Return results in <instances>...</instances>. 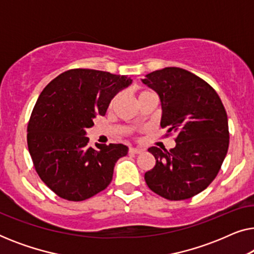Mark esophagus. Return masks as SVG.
Wrapping results in <instances>:
<instances>
[{
    "label": "esophagus",
    "mask_w": 254,
    "mask_h": 254,
    "mask_svg": "<svg viewBox=\"0 0 254 254\" xmlns=\"http://www.w3.org/2000/svg\"><path fill=\"white\" fill-rule=\"evenodd\" d=\"M130 152V154H141L142 151H143V149L141 148H129V150H128Z\"/></svg>",
    "instance_id": "34e87169"
}]
</instances>
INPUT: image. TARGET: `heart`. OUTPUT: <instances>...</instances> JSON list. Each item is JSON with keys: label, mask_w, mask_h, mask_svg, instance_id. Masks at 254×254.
Listing matches in <instances>:
<instances>
[{"label": "heart", "mask_w": 254, "mask_h": 254, "mask_svg": "<svg viewBox=\"0 0 254 254\" xmlns=\"http://www.w3.org/2000/svg\"><path fill=\"white\" fill-rule=\"evenodd\" d=\"M149 93H152V92L149 91V90H143V89H142V90H137L136 93H135V96H136V99L138 100V99H141L142 97L149 95ZM117 99H118V95L113 96L112 98H111L110 102H109V105H107V109H109V110L112 109V107L114 106V104H116V102H117Z\"/></svg>", "instance_id": "b5f03b06"}]
</instances>
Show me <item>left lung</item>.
<instances>
[{
	"mask_svg": "<svg viewBox=\"0 0 254 254\" xmlns=\"http://www.w3.org/2000/svg\"><path fill=\"white\" fill-rule=\"evenodd\" d=\"M142 81L161 98L165 136L177 134L175 148L148 149L156 164L145 172V183L168 200L190 199L210 185L227 156V112L216 91L185 69L168 67L145 75Z\"/></svg>",
	"mask_w": 254,
	"mask_h": 254,
	"instance_id": "left-lung-1",
	"label": "left lung"
}]
</instances>
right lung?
<instances>
[{"instance_id":"obj_1","label":"right lung","mask_w":254,"mask_h":254,"mask_svg":"<svg viewBox=\"0 0 254 254\" xmlns=\"http://www.w3.org/2000/svg\"><path fill=\"white\" fill-rule=\"evenodd\" d=\"M126 76L76 68L48 83L27 124V147L40 179L68 201H83L112 182L124 144L89 145L86 129L105 116L111 98L130 84Z\"/></svg>"}]
</instances>
